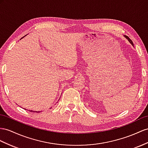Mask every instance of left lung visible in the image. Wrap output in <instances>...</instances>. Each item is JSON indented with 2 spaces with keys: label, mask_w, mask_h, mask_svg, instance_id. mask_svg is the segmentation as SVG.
Wrapping results in <instances>:
<instances>
[{
  "label": "left lung",
  "mask_w": 148,
  "mask_h": 148,
  "mask_svg": "<svg viewBox=\"0 0 148 148\" xmlns=\"http://www.w3.org/2000/svg\"><path fill=\"white\" fill-rule=\"evenodd\" d=\"M125 37H126V39H128V40L130 42H131V44H132V45H134V44H133V42H132V40H131V39H130V37H127V36H125Z\"/></svg>",
  "instance_id": "1"
}]
</instances>
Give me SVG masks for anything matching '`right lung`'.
Returning <instances> with one entry per match:
<instances>
[{
  "label": "right lung",
  "mask_w": 148,
  "mask_h": 148,
  "mask_svg": "<svg viewBox=\"0 0 148 148\" xmlns=\"http://www.w3.org/2000/svg\"><path fill=\"white\" fill-rule=\"evenodd\" d=\"M29 111H31V112H32L33 111H32V110H30ZM33 112H40V111H33Z\"/></svg>",
  "instance_id": "obj_1"
}]
</instances>
